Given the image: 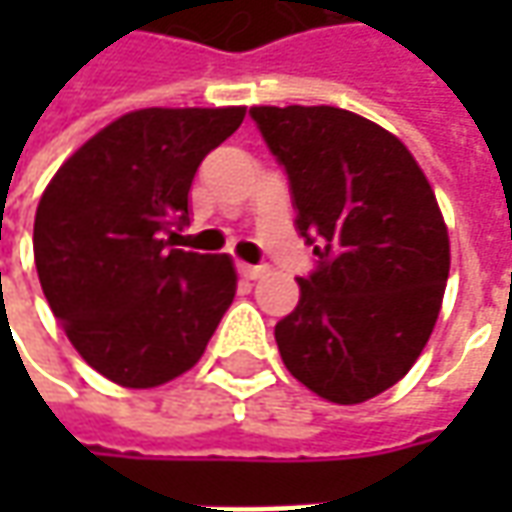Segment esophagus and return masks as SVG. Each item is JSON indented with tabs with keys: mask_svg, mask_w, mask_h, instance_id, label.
I'll list each match as a JSON object with an SVG mask.
<instances>
[{
	"mask_svg": "<svg viewBox=\"0 0 512 512\" xmlns=\"http://www.w3.org/2000/svg\"><path fill=\"white\" fill-rule=\"evenodd\" d=\"M236 267H239V273H242L245 279H250V282H253V279H262L267 273L265 265H245V262H239Z\"/></svg>",
	"mask_w": 512,
	"mask_h": 512,
	"instance_id": "1",
	"label": "esophagus"
}]
</instances>
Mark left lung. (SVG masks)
Returning a JSON list of instances; mask_svg holds the SVG:
<instances>
[{"label": "left lung", "instance_id": "obj_1", "mask_svg": "<svg viewBox=\"0 0 512 512\" xmlns=\"http://www.w3.org/2000/svg\"><path fill=\"white\" fill-rule=\"evenodd\" d=\"M250 116L319 259L276 325L282 362L327 402H367L413 367L442 310L450 239L436 193L413 153L359 113L287 105Z\"/></svg>", "mask_w": 512, "mask_h": 512}]
</instances>
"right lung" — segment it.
Masks as SVG:
<instances>
[{
  "mask_svg": "<svg viewBox=\"0 0 512 512\" xmlns=\"http://www.w3.org/2000/svg\"><path fill=\"white\" fill-rule=\"evenodd\" d=\"M245 108H145L110 122L45 187L33 259L53 316L105 379L145 390L202 359L236 296L227 253L170 250L187 193Z\"/></svg>",
  "mask_w": 512,
  "mask_h": 512,
  "instance_id": "1",
  "label": "right lung"
}]
</instances>
